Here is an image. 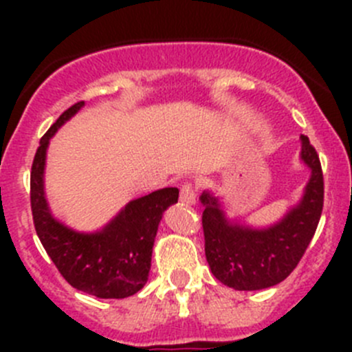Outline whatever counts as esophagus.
I'll use <instances>...</instances> for the list:
<instances>
[{
  "mask_svg": "<svg viewBox=\"0 0 352 352\" xmlns=\"http://www.w3.org/2000/svg\"><path fill=\"white\" fill-rule=\"evenodd\" d=\"M180 202L184 206L196 204V187H194V184L186 182L180 187Z\"/></svg>",
  "mask_w": 352,
  "mask_h": 352,
  "instance_id": "34e87169",
  "label": "esophagus"
}]
</instances>
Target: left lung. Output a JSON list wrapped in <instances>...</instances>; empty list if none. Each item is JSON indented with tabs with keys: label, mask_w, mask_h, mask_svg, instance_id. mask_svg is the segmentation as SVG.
I'll list each match as a JSON object with an SVG mask.
<instances>
[{
	"label": "left lung",
	"mask_w": 352,
	"mask_h": 352,
	"mask_svg": "<svg viewBox=\"0 0 352 352\" xmlns=\"http://www.w3.org/2000/svg\"><path fill=\"white\" fill-rule=\"evenodd\" d=\"M301 160L311 170L303 197L269 228L228 221L218 197L202 192L206 261L223 285L239 291L265 289L285 281L301 261L324 208L320 158L307 136H301Z\"/></svg>",
	"instance_id": "1"
}]
</instances>
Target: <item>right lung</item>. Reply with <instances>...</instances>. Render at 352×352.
Here are the masks:
<instances>
[{
	"label": "right lung",
	"instance_id": "1",
	"mask_svg": "<svg viewBox=\"0 0 352 352\" xmlns=\"http://www.w3.org/2000/svg\"><path fill=\"white\" fill-rule=\"evenodd\" d=\"M85 102L71 105L41 138L30 172V206L38 240L63 278L97 298H127L148 281L160 219L179 199L177 187L155 190L131 201L105 228L78 233L52 218L44 196V166L49 140Z\"/></svg>",
	"mask_w": 352,
	"mask_h": 352
}]
</instances>
